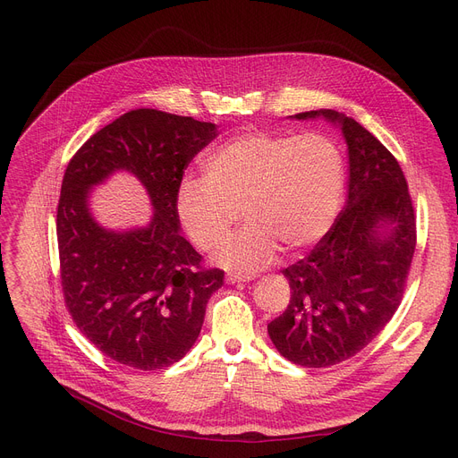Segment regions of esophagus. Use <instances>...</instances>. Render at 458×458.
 <instances>
[{
  "mask_svg": "<svg viewBox=\"0 0 458 458\" xmlns=\"http://www.w3.org/2000/svg\"><path fill=\"white\" fill-rule=\"evenodd\" d=\"M254 276L252 275H228L226 276V282L228 284H242V282H249L252 280Z\"/></svg>",
  "mask_w": 458,
  "mask_h": 458,
  "instance_id": "esophagus-1",
  "label": "esophagus"
}]
</instances>
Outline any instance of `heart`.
I'll return each mask as SVG.
<instances>
[{"instance_id": "obj_1", "label": "heart", "mask_w": 458, "mask_h": 458, "mask_svg": "<svg viewBox=\"0 0 458 458\" xmlns=\"http://www.w3.org/2000/svg\"><path fill=\"white\" fill-rule=\"evenodd\" d=\"M204 176H185L176 209L191 242L213 250L226 242L239 209L249 225L215 256L233 271H258L278 252L316 245L338 215L345 171L335 142L321 133L247 131L216 144Z\"/></svg>"}]
</instances>
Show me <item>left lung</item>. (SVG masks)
<instances>
[{"mask_svg":"<svg viewBox=\"0 0 458 458\" xmlns=\"http://www.w3.org/2000/svg\"><path fill=\"white\" fill-rule=\"evenodd\" d=\"M293 116L342 126L349 195L314 250L282 271L292 299L267 332L290 362L328 368L362 351L394 318L416 249V215L397 159L354 118L332 109Z\"/></svg>","mask_w":458,"mask_h":458,"instance_id":"8db88e82","label":"left lung"}]
</instances>
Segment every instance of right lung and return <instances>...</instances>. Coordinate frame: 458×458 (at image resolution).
Here are the masks:
<instances>
[{
	"label": "right lung",
	"mask_w": 458,
	"mask_h": 458,
	"mask_svg": "<svg viewBox=\"0 0 458 458\" xmlns=\"http://www.w3.org/2000/svg\"><path fill=\"white\" fill-rule=\"evenodd\" d=\"M216 137L211 123L133 109L96 131L70 159L57 206L64 304L85 338L114 362L156 371L195 345L225 271L206 269L180 233L178 185L191 159ZM128 170L149 191L147 229L114 233L88 209L89 189Z\"/></svg>",
	"instance_id": "right-lung-1"
}]
</instances>
